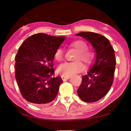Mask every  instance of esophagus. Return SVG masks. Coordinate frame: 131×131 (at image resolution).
I'll return each instance as SVG.
<instances>
[{
	"label": "esophagus",
	"mask_w": 131,
	"mask_h": 131,
	"mask_svg": "<svg viewBox=\"0 0 131 131\" xmlns=\"http://www.w3.org/2000/svg\"><path fill=\"white\" fill-rule=\"evenodd\" d=\"M61 78L62 80H67V79H69L70 78V76H61Z\"/></svg>",
	"instance_id": "1"
}]
</instances>
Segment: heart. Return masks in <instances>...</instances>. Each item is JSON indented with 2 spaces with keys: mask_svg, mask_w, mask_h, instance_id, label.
<instances>
[{
  "mask_svg": "<svg viewBox=\"0 0 131 131\" xmlns=\"http://www.w3.org/2000/svg\"><path fill=\"white\" fill-rule=\"evenodd\" d=\"M70 47L74 48L79 51V53L75 58L78 61L66 62L61 65L58 69V72L62 76H70L83 70L84 66L79 60L86 64L92 62L94 58V54L92 52L88 51V46L86 43L82 40L74 41L70 44ZM54 59L57 61L61 62L64 59V53L61 49H58L54 54Z\"/></svg>",
  "mask_w": 131,
  "mask_h": 131,
  "instance_id": "heart-1",
  "label": "heart"
}]
</instances>
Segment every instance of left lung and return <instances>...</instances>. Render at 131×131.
<instances>
[{
    "mask_svg": "<svg viewBox=\"0 0 131 131\" xmlns=\"http://www.w3.org/2000/svg\"><path fill=\"white\" fill-rule=\"evenodd\" d=\"M89 41L96 52V60L88 74L82 76L78 94L82 101L94 103L107 94L114 80L116 59L114 51L106 37L94 32L77 34Z\"/></svg>",
    "mask_w": 131,
    "mask_h": 131,
    "instance_id": "left-lung-1",
    "label": "left lung"
}]
</instances>
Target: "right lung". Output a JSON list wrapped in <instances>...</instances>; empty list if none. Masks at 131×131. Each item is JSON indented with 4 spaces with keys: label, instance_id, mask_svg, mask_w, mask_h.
Here are the masks:
<instances>
[{
    "label": "right lung",
    "instance_id": "obj_1",
    "mask_svg": "<svg viewBox=\"0 0 131 131\" xmlns=\"http://www.w3.org/2000/svg\"><path fill=\"white\" fill-rule=\"evenodd\" d=\"M65 39L37 33L27 38L19 48L15 58V79L27 101L39 105L56 97L62 80L53 76V60Z\"/></svg>",
    "mask_w": 131,
    "mask_h": 131
}]
</instances>
